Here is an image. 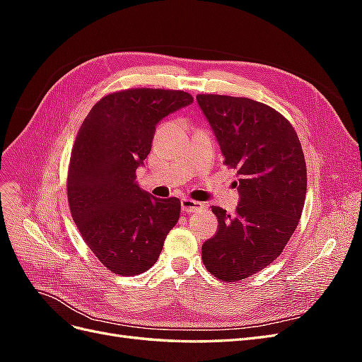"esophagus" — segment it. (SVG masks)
I'll return each mask as SVG.
<instances>
[{
	"label": "esophagus",
	"mask_w": 362,
	"mask_h": 362,
	"mask_svg": "<svg viewBox=\"0 0 362 362\" xmlns=\"http://www.w3.org/2000/svg\"><path fill=\"white\" fill-rule=\"evenodd\" d=\"M181 208H182V211H185V213H196V211L202 210L204 204L202 202H196V201L189 199V198H184L181 201Z\"/></svg>",
	"instance_id": "obj_1"
}]
</instances>
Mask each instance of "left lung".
<instances>
[{"label":"left lung","instance_id":"left-lung-1","mask_svg":"<svg viewBox=\"0 0 362 362\" xmlns=\"http://www.w3.org/2000/svg\"><path fill=\"white\" fill-rule=\"evenodd\" d=\"M223 154L235 169V214L211 206L217 233L202 245L205 269L226 282L267 267L288 243L303 210L306 164L298 134L275 108L226 95L196 96Z\"/></svg>","mask_w":362,"mask_h":362}]
</instances>
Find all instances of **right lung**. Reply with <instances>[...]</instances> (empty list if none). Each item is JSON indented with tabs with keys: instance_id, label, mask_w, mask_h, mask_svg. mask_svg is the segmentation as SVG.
Returning a JSON list of instances; mask_svg holds the SVG:
<instances>
[{
	"instance_id": "right-lung-1",
	"label": "right lung",
	"mask_w": 362,
	"mask_h": 362,
	"mask_svg": "<svg viewBox=\"0 0 362 362\" xmlns=\"http://www.w3.org/2000/svg\"><path fill=\"white\" fill-rule=\"evenodd\" d=\"M192 103L182 90L115 92L92 107L76 134L68 170L71 214L96 258L120 276L154 266L178 222L180 199L141 190L136 170L151 152L160 120Z\"/></svg>"
}]
</instances>
